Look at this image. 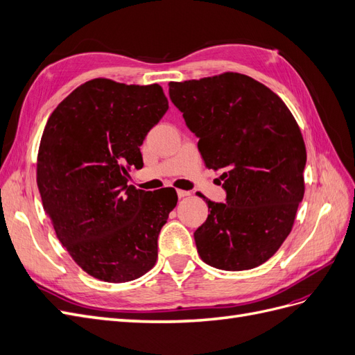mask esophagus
<instances>
[{"mask_svg":"<svg viewBox=\"0 0 355 355\" xmlns=\"http://www.w3.org/2000/svg\"><path fill=\"white\" fill-rule=\"evenodd\" d=\"M191 194L189 191H184V189H178V197L179 198H184V197H188Z\"/></svg>","mask_w":355,"mask_h":355,"instance_id":"obj_1","label":"esophagus"}]
</instances>
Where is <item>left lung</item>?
Returning a JSON list of instances; mask_svg holds the SVG:
<instances>
[{
	"mask_svg": "<svg viewBox=\"0 0 355 355\" xmlns=\"http://www.w3.org/2000/svg\"><path fill=\"white\" fill-rule=\"evenodd\" d=\"M170 101L198 141L204 164L222 170L225 202L194 232L201 259L252 270L280 249L304 198L306 149L286 103L247 75L168 83Z\"/></svg>",
	"mask_w": 355,
	"mask_h": 355,
	"instance_id": "obj_1",
	"label": "left lung"
}]
</instances>
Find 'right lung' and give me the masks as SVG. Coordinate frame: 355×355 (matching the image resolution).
<instances>
[{
	"label": "right lung",
	"instance_id": "1",
	"mask_svg": "<svg viewBox=\"0 0 355 355\" xmlns=\"http://www.w3.org/2000/svg\"><path fill=\"white\" fill-rule=\"evenodd\" d=\"M167 110L158 84L96 78L63 99L46 124L37 163L42 206L72 259L98 280L132 282L155 265L176 191L127 182L130 168L144 167L141 145Z\"/></svg>",
	"mask_w": 355,
	"mask_h": 355
}]
</instances>
